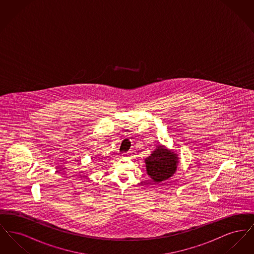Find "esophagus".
<instances>
[{
  "instance_id": "34e87169",
  "label": "esophagus",
  "mask_w": 254,
  "mask_h": 254,
  "mask_svg": "<svg viewBox=\"0 0 254 254\" xmlns=\"http://www.w3.org/2000/svg\"><path fill=\"white\" fill-rule=\"evenodd\" d=\"M127 156H128V153H125L124 154V157H127Z\"/></svg>"
}]
</instances>
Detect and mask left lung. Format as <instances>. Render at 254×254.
<instances>
[{"instance_id":"left-lung-1","label":"left lung","mask_w":254,"mask_h":254,"mask_svg":"<svg viewBox=\"0 0 254 254\" xmlns=\"http://www.w3.org/2000/svg\"><path fill=\"white\" fill-rule=\"evenodd\" d=\"M179 160L180 158L173 149L165 145H157L152 153L145 159L146 173L154 184L169 180L177 170Z\"/></svg>"}]
</instances>
